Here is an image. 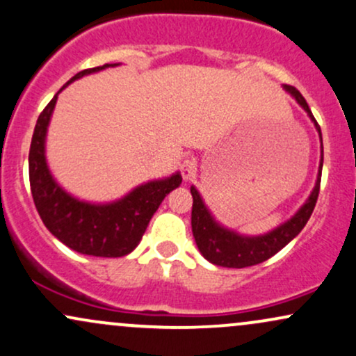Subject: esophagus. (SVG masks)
Listing matches in <instances>:
<instances>
[{
	"label": "esophagus",
	"mask_w": 356,
	"mask_h": 356,
	"mask_svg": "<svg viewBox=\"0 0 356 356\" xmlns=\"http://www.w3.org/2000/svg\"><path fill=\"white\" fill-rule=\"evenodd\" d=\"M179 168H181V175H183V178L186 179H191V178H195V175H196V161L195 160H191V158H186L185 161L181 163V166H179Z\"/></svg>",
	"instance_id": "1"
}]
</instances>
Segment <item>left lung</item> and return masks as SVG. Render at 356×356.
Returning a JSON list of instances; mask_svg holds the SVG:
<instances>
[{
  "label": "left lung",
  "mask_w": 356,
  "mask_h": 356,
  "mask_svg": "<svg viewBox=\"0 0 356 356\" xmlns=\"http://www.w3.org/2000/svg\"><path fill=\"white\" fill-rule=\"evenodd\" d=\"M283 90L290 93L296 99V103L307 111L310 120L315 124L316 131L320 135L321 143V160L318 175H316L315 188L312 190L308 200L302 204L298 211L286 220L285 223L278 225L268 233L263 235L250 236L241 235V233L229 229L215 220L211 211L204 204L202 195L191 186V196H193V210H191V229L198 246L200 253L207 258L208 261L216 266H227V268H245V266H253L258 263L268 260L275 253H278L283 246L290 243L293 238L302 232L307 221L310 220L313 208H315L316 200L320 193V181H321V168H323V140H321V129L316 123L315 116L312 115V110L308 108L307 99L303 98L302 93L293 86L283 85Z\"/></svg>",
  "instance_id": "8db88e82"
}]
</instances>
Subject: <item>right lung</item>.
I'll list each match as a JSON object with an SVG mask.
<instances>
[{"instance_id":"add662e5","label":"right lung","mask_w":356,"mask_h":356,"mask_svg":"<svg viewBox=\"0 0 356 356\" xmlns=\"http://www.w3.org/2000/svg\"><path fill=\"white\" fill-rule=\"evenodd\" d=\"M110 66H118V63L79 71L53 96L36 121L28 163L29 185L35 207L51 235L81 254L118 258L136 248L165 196L181 185L179 171L168 178L152 179L138 185L123 198L115 202L90 203L70 195L54 179L46 161V133L56 106L58 95L74 79L98 73Z\"/></svg>"}]
</instances>
